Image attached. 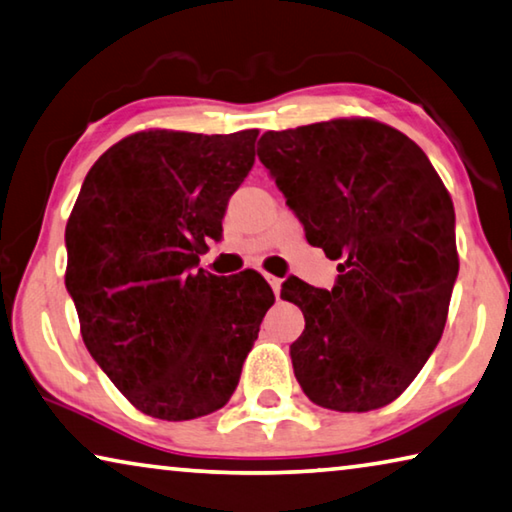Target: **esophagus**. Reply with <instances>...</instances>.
Segmentation results:
<instances>
[{
  "label": "esophagus",
  "instance_id": "1",
  "mask_svg": "<svg viewBox=\"0 0 512 512\" xmlns=\"http://www.w3.org/2000/svg\"><path fill=\"white\" fill-rule=\"evenodd\" d=\"M266 282H269V285H271L273 294L278 296V294H280V285H282V280H280V278H275V275H266Z\"/></svg>",
  "mask_w": 512,
  "mask_h": 512
}]
</instances>
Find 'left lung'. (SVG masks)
Instances as JSON below:
<instances>
[{
	"mask_svg": "<svg viewBox=\"0 0 512 512\" xmlns=\"http://www.w3.org/2000/svg\"><path fill=\"white\" fill-rule=\"evenodd\" d=\"M269 168L305 237L339 259L335 287L282 285L305 330L289 348L298 385L328 410L392 403L440 342L458 278L456 212L415 141L376 120L266 132Z\"/></svg>",
	"mask_w": 512,
	"mask_h": 512,
	"instance_id": "obj_1",
	"label": "left lung"
}]
</instances>
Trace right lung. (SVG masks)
Here are the masks:
<instances>
[{"label": "right lung", "mask_w": 512, "mask_h": 512, "mask_svg": "<svg viewBox=\"0 0 512 512\" xmlns=\"http://www.w3.org/2000/svg\"><path fill=\"white\" fill-rule=\"evenodd\" d=\"M257 129L139 132L113 145L68 218L66 289L88 353L134 408L205 417L230 401L273 305L255 271L198 269L227 200L255 164Z\"/></svg>", "instance_id": "obj_1"}]
</instances>
